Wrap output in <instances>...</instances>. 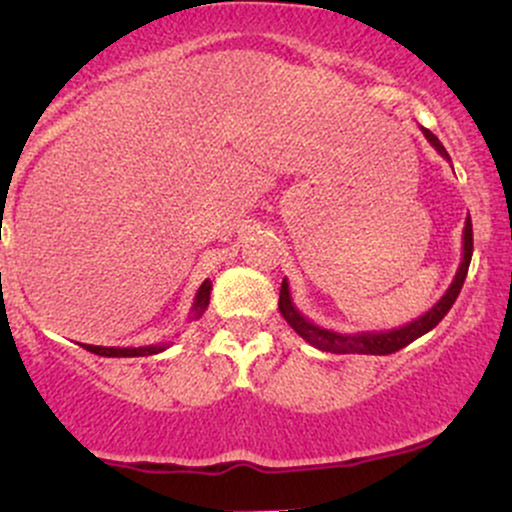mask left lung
Masks as SVG:
<instances>
[{"label":"left lung","mask_w":512,"mask_h":512,"mask_svg":"<svg viewBox=\"0 0 512 512\" xmlns=\"http://www.w3.org/2000/svg\"><path fill=\"white\" fill-rule=\"evenodd\" d=\"M422 134L427 137V142L437 149L441 157H444L446 161H451L449 154H446L444 144H441L439 139L429 132V129L422 127ZM461 240H464V247H461V265H459V270H456L454 279H451L449 289H446L444 297H441L437 304L427 311V314L419 316V319H414L412 324L387 328V331H360V333H338V331H331V328H321V326L311 324V321L297 309V306H294L287 279H282V289H279V311H282V316L287 319V324L292 326L306 343H311L314 348H319V351L390 355V353L400 351V348L410 346L412 341H417V338L424 336V333L432 331V328L437 326L446 314H449L451 306H454L461 287H464V279H466V272H469L471 255H473L471 218H466L464 238Z\"/></svg>","instance_id":"left-lung-1"}]
</instances>
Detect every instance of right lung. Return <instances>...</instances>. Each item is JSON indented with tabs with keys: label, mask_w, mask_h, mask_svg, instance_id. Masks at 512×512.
<instances>
[{
	"label": "right lung",
	"mask_w": 512,
	"mask_h": 512,
	"mask_svg": "<svg viewBox=\"0 0 512 512\" xmlns=\"http://www.w3.org/2000/svg\"><path fill=\"white\" fill-rule=\"evenodd\" d=\"M211 279H206V282L198 287L196 292V299H193V306H191V319H201L203 311L208 309V304H211ZM85 351L95 353V355H105V358H139V355H154V353H161L169 348V343H159V346H142V348H115V346H88V343H83Z\"/></svg>",
	"instance_id": "right-lung-1"
}]
</instances>
